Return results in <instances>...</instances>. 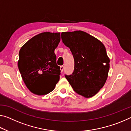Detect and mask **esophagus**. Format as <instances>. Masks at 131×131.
<instances>
[{
    "instance_id": "obj_1",
    "label": "esophagus",
    "mask_w": 131,
    "mask_h": 131,
    "mask_svg": "<svg viewBox=\"0 0 131 131\" xmlns=\"http://www.w3.org/2000/svg\"><path fill=\"white\" fill-rule=\"evenodd\" d=\"M60 69H61V72L62 73V72H63V70L64 69V66H60Z\"/></svg>"
}]
</instances>
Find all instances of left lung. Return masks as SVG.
<instances>
[{"label":"left lung","mask_w":131,"mask_h":131,"mask_svg":"<svg viewBox=\"0 0 131 131\" xmlns=\"http://www.w3.org/2000/svg\"><path fill=\"white\" fill-rule=\"evenodd\" d=\"M62 42L74 60L73 73L65 78L74 91L85 98L94 96L107 79L110 58L103 43L82 31L62 32Z\"/></svg>","instance_id":"obj_1"}]
</instances>
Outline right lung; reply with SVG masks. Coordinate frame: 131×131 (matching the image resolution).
I'll list each match as a JSON object with an SVG mask.
<instances>
[{
    "instance_id": "add662e5",
    "label": "right lung",
    "mask_w": 131,
    "mask_h": 131,
    "mask_svg": "<svg viewBox=\"0 0 131 131\" xmlns=\"http://www.w3.org/2000/svg\"><path fill=\"white\" fill-rule=\"evenodd\" d=\"M60 41V32H43L21 48L18 69L27 88L35 94L50 93L59 80L61 70L54 51Z\"/></svg>"
}]
</instances>
